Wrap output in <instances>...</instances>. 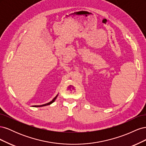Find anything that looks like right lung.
<instances>
[{"label": "right lung", "instance_id": "obj_1", "mask_svg": "<svg viewBox=\"0 0 146 146\" xmlns=\"http://www.w3.org/2000/svg\"><path fill=\"white\" fill-rule=\"evenodd\" d=\"M57 96H58V94H57L55 98L53 99V100H52V101H50V102H48V103H47V104H44V105H35L34 107H43V106H46V105H50L51 104H52L53 102H54L55 100V99H56V98H57Z\"/></svg>", "mask_w": 146, "mask_h": 146}]
</instances>
